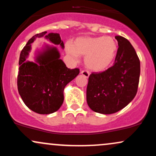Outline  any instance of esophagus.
Returning a JSON list of instances; mask_svg holds the SVG:
<instances>
[{
    "instance_id": "1",
    "label": "esophagus",
    "mask_w": 156,
    "mask_h": 156,
    "mask_svg": "<svg viewBox=\"0 0 156 156\" xmlns=\"http://www.w3.org/2000/svg\"><path fill=\"white\" fill-rule=\"evenodd\" d=\"M81 74L83 75V76H85L86 78H88V77L89 76V73L87 70H82Z\"/></svg>"
}]
</instances>
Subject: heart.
<instances>
[{"mask_svg": "<svg viewBox=\"0 0 156 156\" xmlns=\"http://www.w3.org/2000/svg\"><path fill=\"white\" fill-rule=\"evenodd\" d=\"M118 51L117 42L111 37H84L78 38L74 44L67 45V52L77 60L83 55L88 69L100 72L112 65Z\"/></svg>", "mask_w": 156, "mask_h": 156, "instance_id": "heart-1", "label": "heart"}]
</instances>
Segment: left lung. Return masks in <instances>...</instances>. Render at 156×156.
Here are the masks:
<instances>
[{"label":"left lung","mask_w":156,"mask_h":156,"mask_svg":"<svg viewBox=\"0 0 156 156\" xmlns=\"http://www.w3.org/2000/svg\"><path fill=\"white\" fill-rule=\"evenodd\" d=\"M118 51L114 65L89 77L87 101L97 113L114 114L125 108L137 93L140 61L129 41L117 36Z\"/></svg>","instance_id":"1"}]
</instances>
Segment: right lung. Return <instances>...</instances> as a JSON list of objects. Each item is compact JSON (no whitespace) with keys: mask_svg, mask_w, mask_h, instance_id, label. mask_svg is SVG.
I'll use <instances>...</instances> for the list:
<instances>
[{"mask_svg":"<svg viewBox=\"0 0 156 156\" xmlns=\"http://www.w3.org/2000/svg\"><path fill=\"white\" fill-rule=\"evenodd\" d=\"M47 31L37 34L28 40L20 55L17 89L23 101L37 114H49L58 111L64 102V89L79 74V69H69L60 59L55 48L46 50L37 57V63L26 62L31 44L37 37L45 35ZM53 43L64 48L58 34L45 36Z\"/></svg>","mask_w":156,"mask_h":156,"instance_id":"right-lung-1","label":"right lung"}]
</instances>
